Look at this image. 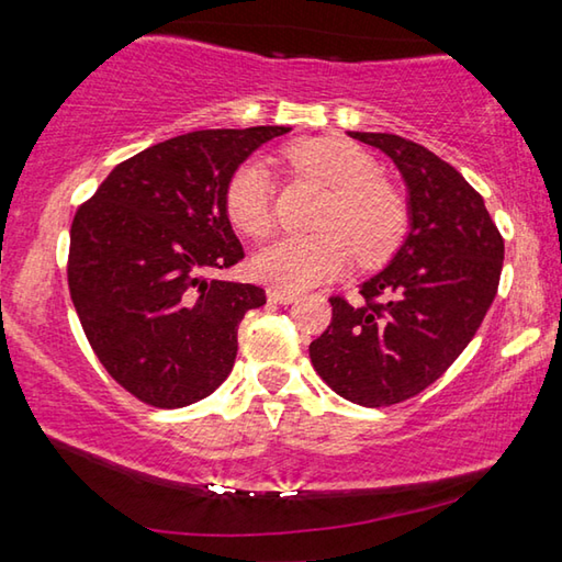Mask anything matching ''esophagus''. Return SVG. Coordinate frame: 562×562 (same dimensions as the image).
Listing matches in <instances>:
<instances>
[{
    "label": "esophagus",
    "mask_w": 562,
    "mask_h": 562,
    "mask_svg": "<svg viewBox=\"0 0 562 562\" xmlns=\"http://www.w3.org/2000/svg\"><path fill=\"white\" fill-rule=\"evenodd\" d=\"M268 300H270V302H274V304H290V302L297 300V292L272 288V290H268Z\"/></svg>",
    "instance_id": "1"
}]
</instances>
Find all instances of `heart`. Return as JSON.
<instances>
[{
	"mask_svg": "<svg viewBox=\"0 0 562 562\" xmlns=\"http://www.w3.org/2000/svg\"><path fill=\"white\" fill-rule=\"evenodd\" d=\"M300 173L329 188L312 235H282L255 255L250 268L280 290H307L347 268L386 260L402 243L408 207L398 188L379 176L376 160L345 138H307L284 150ZM225 213L247 237L272 231V183L260 158H247L225 183Z\"/></svg>",
	"mask_w": 562,
	"mask_h": 562,
	"instance_id": "1",
	"label": "heart"
}]
</instances>
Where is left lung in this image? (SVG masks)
<instances>
[{"label":"left lung","mask_w":562,"mask_h":562,"mask_svg":"<svg viewBox=\"0 0 562 562\" xmlns=\"http://www.w3.org/2000/svg\"><path fill=\"white\" fill-rule=\"evenodd\" d=\"M351 138L394 160L408 190V235L359 288L361 304L329 297L331 322L310 345L315 372L359 406L424 392L469 347L498 292L503 237L453 166L394 133Z\"/></svg>","instance_id":"1"}]
</instances>
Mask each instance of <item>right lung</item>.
<instances>
[{"label":"right lung","instance_id":"obj_1","mask_svg":"<svg viewBox=\"0 0 562 562\" xmlns=\"http://www.w3.org/2000/svg\"><path fill=\"white\" fill-rule=\"evenodd\" d=\"M288 126L211 128L123 160L74 215L69 292L93 355L144 404L180 408L221 386L258 284L211 278L245 258L225 183Z\"/></svg>","mask_w":562,"mask_h":562}]
</instances>
